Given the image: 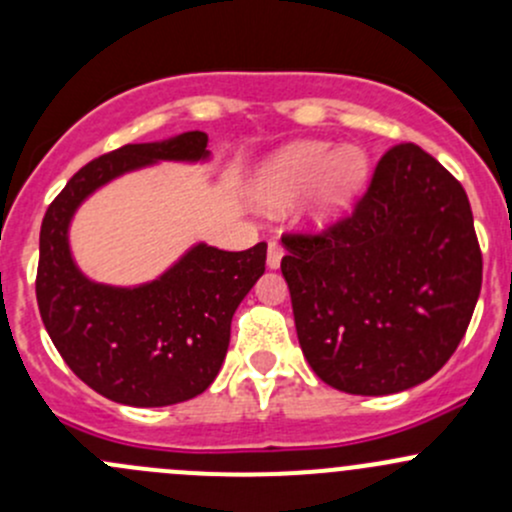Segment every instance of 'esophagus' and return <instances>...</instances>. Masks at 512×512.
<instances>
[{
    "label": "esophagus",
    "mask_w": 512,
    "mask_h": 512,
    "mask_svg": "<svg viewBox=\"0 0 512 512\" xmlns=\"http://www.w3.org/2000/svg\"><path fill=\"white\" fill-rule=\"evenodd\" d=\"M282 257H285V250H282L280 242H270L267 245V267L270 270H277L282 265Z\"/></svg>",
    "instance_id": "1"
}]
</instances>
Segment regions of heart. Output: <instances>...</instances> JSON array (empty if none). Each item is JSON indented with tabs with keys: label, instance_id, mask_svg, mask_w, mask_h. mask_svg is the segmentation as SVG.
I'll return each instance as SVG.
<instances>
[{
	"label": "heart",
	"instance_id": "b5f03b06",
	"mask_svg": "<svg viewBox=\"0 0 512 512\" xmlns=\"http://www.w3.org/2000/svg\"><path fill=\"white\" fill-rule=\"evenodd\" d=\"M366 173L369 160L361 148H337L329 141H297L255 170L247 193L257 208L277 213L317 185L304 215L314 227H324L352 203L364 185Z\"/></svg>",
	"mask_w": 512,
	"mask_h": 512
}]
</instances>
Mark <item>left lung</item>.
Listing matches in <instances>:
<instances>
[{"label": "left lung", "instance_id": "8db88e82", "mask_svg": "<svg viewBox=\"0 0 512 512\" xmlns=\"http://www.w3.org/2000/svg\"><path fill=\"white\" fill-rule=\"evenodd\" d=\"M282 245L299 347L324 384L399 394L461 344L483 282L471 203L414 143L379 160L352 218Z\"/></svg>", "mask_w": 512, "mask_h": 512}]
</instances>
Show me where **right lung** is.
Here are the masks:
<instances>
[{"label": "right lung", "instance_id": "right-lung-1", "mask_svg": "<svg viewBox=\"0 0 512 512\" xmlns=\"http://www.w3.org/2000/svg\"><path fill=\"white\" fill-rule=\"evenodd\" d=\"M210 158L203 131L128 143L84 165L44 215L36 272L41 322L69 369L116 404H180L213 384L230 347L232 314L265 272L267 245L225 252L195 242L156 280L106 285L76 265L69 242L74 215L121 175Z\"/></svg>", "mask_w": 512, "mask_h": 512}]
</instances>
